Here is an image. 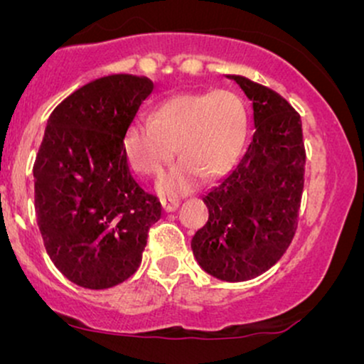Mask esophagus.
<instances>
[{"label": "esophagus", "instance_id": "1", "mask_svg": "<svg viewBox=\"0 0 364 364\" xmlns=\"http://www.w3.org/2000/svg\"><path fill=\"white\" fill-rule=\"evenodd\" d=\"M161 203H162V208H164L166 212H174L179 207V202L174 198H164Z\"/></svg>", "mask_w": 364, "mask_h": 364}]
</instances>
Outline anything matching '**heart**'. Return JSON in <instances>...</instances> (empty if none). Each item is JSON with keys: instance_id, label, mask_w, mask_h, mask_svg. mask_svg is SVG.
<instances>
[{"instance_id": "obj_1", "label": "heart", "mask_w": 364, "mask_h": 364, "mask_svg": "<svg viewBox=\"0 0 364 364\" xmlns=\"http://www.w3.org/2000/svg\"><path fill=\"white\" fill-rule=\"evenodd\" d=\"M248 119L241 99L231 90L181 94L157 107L152 119L139 118L124 133V152L136 173L157 176L183 159L159 181L162 196L195 190L208 176L223 178L240 161Z\"/></svg>"}]
</instances>
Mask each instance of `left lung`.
<instances>
[{
	"label": "left lung",
	"mask_w": 364,
	"mask_h": 364,
	"mask_svg": "<svg viewBox=\"0 0 364 364\" xmlns=\"http://www.w3.org/2000/svg\"><path fill=\"white\" fill-rule=\"evenodd\" d=\"M253 102L252 144L235 171L203 196L208 220L191 250L205 272L220 281L258 277L289 248L304 186L299 114L277 92L229 75Z\"/></svg>",
	"instance_id": "obj_1"
}]
</instances>
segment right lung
<instances>
[{"label": "right lung", "mask_w": 364, "mask_h": 364, "mask_svg": "<svg viewBox=\"0 0 364 364\" xmlns=\"http://www.w3.org/2000/svg\"><path fill=\"white\" fill-rule=\"evenodd\" d=\"M154 83L109 75L58 104L34 162L36 214L56 269L77 286L107 289L140 267L161 202L129 173L124 133Z\"/></svg>", "instance_id": "obj_1"}]
</instances>
